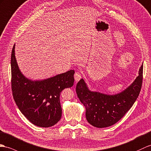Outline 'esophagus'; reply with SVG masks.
Returning <instances> with one entry per match:
<instances>
[{
    "label": "esophagus",
    "instance_id": "34e87169",
    "mask_svg": "<svg viewBox=\"0 0 151 151\" xmlns=\"http://www.w3.org/2000/svg\"><path fill=\"white\" fill-rule=\"evenodd\" d=\"M81 78H82V72H81L80 71L76 72L74 74V78L76 81H79Z\"/></svg>",
    "mask_w": 151,
    "mask_h": 151
}]
</instances>
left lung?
I'll list each match as a JSON object with an SVG mask.
<instances>
[{"label": "left lung", "instance_id": "8db88e82", "mask_svg": "<svg viewBox=\"0 0 151 151\" xmlns=\"http://www.w3.org/2000/svg\"><path fill=\"white\" fill-rule=\"evenodd\" d=\"M143 82V65L139 75L127 89L119 94L106 95L88 90L83 79L76 85V93L86 108V118L93 126L102 128L119 121L133 106L140 92Z\"/></svg>", "mask_w": 151, "mask_h": 151}]
</instances>
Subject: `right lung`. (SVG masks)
<instances>
[{"label": "right lung", "instance_id": "1", "mask_svg": "<svg viewBox=\"0 0 151 151\" xmlns=\"http://www.w3.org/2000/svg\"><path fill=\"white\" fill-rule=\"evenodd\" d=\"M12 90L14 101L22 113L35 126L48 127L61 119L60 97L65 88L74 83V70H70L52 78L32 81L22 74L14 56H11Z\"/></svg>", "mask_w": 151, "mask_h": 151}]
</instances>
